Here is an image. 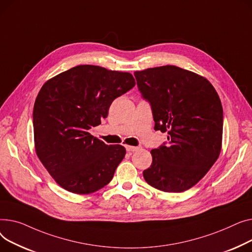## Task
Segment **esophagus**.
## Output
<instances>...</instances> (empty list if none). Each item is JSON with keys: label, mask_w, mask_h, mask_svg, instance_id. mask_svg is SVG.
<instances>
[{"label": "esophagus", "mask_w": 252, "mask_h": 252, "mask_svg": "<svg viewBox=\"0 0 252 252\" xmlns=\"http://www.w3.org/2000/svg\"><path fill=\"white\" fill-rule=\"evenodd\" d=\"M139 149L138 146H132V145H126V150H127V152H131V153H133V152H136L137 150Z\"/></svg>", "instance_id": "1"}]
</instances>
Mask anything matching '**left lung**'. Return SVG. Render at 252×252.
Returning <instances> with one entry per match:
<instances>
[{
    "mask_svg": "<svg viewBox=\"0 0 252 252\" xmlns=\"http://www.w3.org/2000/svg\"><path fill=\"white\" fill-rule=\"evenodd\" d=\"M142 96L152 105L155 129L168 132V143L151 151L143 171L147 184L164 192L194 186L218 159L223 138V108L203 76L167 65L134 72Z\"/></svg>",
    "mask_w": 252,
    "mask_h": 252,
    "instance_id": "1",
    "label": "left lung"
}]
</instances>
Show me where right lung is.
Listing matches in <instances>:
<instances>
[{"label":"right lung","instance_id":"1","mask_svg":"<svg viewBox=\"0 0 252 252\" xmlns=\"http://www.w3.org/2000/svg\"><path fill=\"white\" fill-rule=\"evenodd\" d=\"M135 85L128 72L79 65L42 85L33 107L34 149L53 179L72 193L105 187L125 157L88 130L108 116L112 101Z\"/></svg>","mask_w":252,"mask_h":252}]
</instances>
